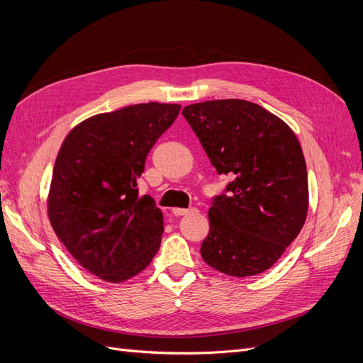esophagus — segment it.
Returning a JSON list of instances; mask_svg holds the SVG:
<instances>
[{"mask_svg":"<svg viewBox=\"0 0 363 363\" xmlns=\"http://www.w3.org/2000/svg\"><path fill=\"white\" fill-rule=\"evenodd\" d=\"M196 208H180V207H175V208H172V213L175 215V216H183V215H188V213H192V212H195Z\"/></svg>","mask_w":363,"mask_h":363,"instance_id":"obj_1","label":"esophagus"}]
</instances>
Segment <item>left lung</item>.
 <instances>
[{
    "label": "left lung",
    "mask_w": 363,
    "mask_h": 363,
    "mask_svg": "<svg viewBox=\"0 0 363 363\" xmlns=\"http://www.w3.org/2000/svg\"><path fill=\"white\" fill-rule=\"evenodd\" d=\"M182 113L218 174L230 177L208 208L204 262L233 277L269 269L298 236L309 206L298 139L280 118L245 100L196 103Z\"/></svg>",
    "instance_id": "obj_1"
}]
</instances>
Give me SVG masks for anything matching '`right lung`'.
I'll return each instance as SVG.
<instances>
[{
    "mask_svg": "<svg viewBox=\"0 0 363 363\" xmlns=\"http://www.w3.org/2000/svg\"><path fill=\"white\" fill-rule=\"evenodd\" d=\"M179 104L147 103L83 121L63 140L48 196L50 223L80 265L104 281L144 271L159 251L163 215L139 195V175Z\"/></svg>",
    "mask_w": 363,
    "mask_h": 363,
    "instance_id": "obj_1",
    "label": "right lung"
}]
</instances>
